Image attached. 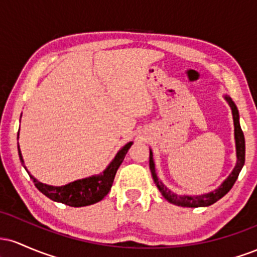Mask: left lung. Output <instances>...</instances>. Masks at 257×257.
Listing matches in <instances>:
<instances>
[{
	"instance_id": "1",
	"label": "left lung",
	"mask_w": 257,
	"mask_h": 257,
	"mask_svg": "<svg viewBox=\"0 0 257 257\" xmlns=\"http://www.w3.org/2000/svg\"><path fill=\"white\" fill-rule=\"evenodd\" d=\"M226 100L228 101V104L232 108L233 122H234L235 149H237V164H235L234 169H233V172L229 174L228 178L222 182V185H221L217 190L213 191V192L208 194H203V196H197V197L178 196V194H175L170 190H168L166 185H164L161 180H158L157 174H156V169H155V163H153V155L151 150H150V170H151L153 181H155V184L157 185L158 190L161 191L162 196H163L168 202L173 203V204L178 206H186V208L209 206L222 198V197L233 187L235 180L238 179V175H239L241 168L244 166V162H245V140H244L243 131H241L240 124H239V113H238L237 106L234 105V102H233L231 98H228V96H226Z\"/></svg>"
}]
</instances>
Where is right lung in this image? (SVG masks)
Here are the masks:
<instances>
[{
	"mask_svg": "<svg viewBox=\"0 0 257 257\" xmlns=\"http://www.w3.org/2000/svg\"><path fill=\"white\" fill-rule=\"evenodd\" d=\"M18 137H19V135H18ZM132 145L133 143L126 144V145L117 153L116 157H114L113 161L110 163V166L105 169V172L100 174V175L77 180V181L70 182L69 185L60 186V187L42 184V182L37 181L28 170H26V172L29 173L30 178L34 180V184L37 187V190L40 191V192H42L46 197H48L49 199L54 200V202L63 203V204H66L69 206H75V208L90 205L94 204V203L100 202L106 194L110 192L117 170H118L119 166L122 164L123 159H124L126 152L131 149ZM18 151H19L20 161H22L23 166H24V161H23V156L22 152H20V149L18 150Z\"/></svg>",
	"mask_w": 257,
	"mask_h": 257,
	"instance_id": "1",
	"label": "right lung"
}]
</instances>
